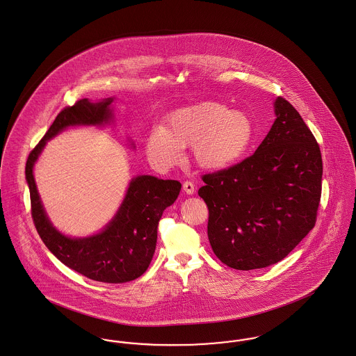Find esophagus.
<instances>
[{
	"instance_id": "obj_1",
	"label": "esophagus",
	"mask_w": 356,
	"mask_h": 356,
	"mask_svg": "<svg viewBox=\"0 0 356 356\" xmlns=\"http://www.w3.org/2000/svg\"><path fill=\"white\" fill-rule=\"evenodd\" d=\"M183 190H184L186 193L192 195V193L195 192V184H193L192 181H188V180H187V181H184V183H183Z\"/></svg>"
}]
</instances>
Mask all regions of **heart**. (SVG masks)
Here are the masks:
<instances>
[{
	"label": "heart",
	"instance_id": "obj_1",
	"mask_svg": "<svg viewBox=\"0 0 356 356\" xmlns=\"http://www.w3.org/2000/svg\"><path fill=\"white\" fill-rule=\"evenodd\" d=\"M254 123L244 111L217 102H202L173 111L165 127L146 138L149 157L160 165L179 161L181 147L191 146L192 160L207 170L236 164L254 139Z\"/></svg>",
	"mask_w": 356,
	"mask_h": 356
}]
</instances>
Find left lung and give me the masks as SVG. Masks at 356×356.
Instances as JSON below:
<instances>
[{
	"instance_id": "obj_1",
	"label": "left lung",
	"mask_w": 356,
	"mask_h": 356,
	"mask_svg": "<svg viewBox=\"0 0 356 356\" xmlns=\"http://www.w3.org/2000/svg\"><path fill=\"white\" fill-rule=\"evenodd\" d=\"M274 124L238 164L202 176L207 234L230 268H264L284 259L314 227L321 199L320 146L286 99L275 100Z\"/></svg>"
}]
</instances>
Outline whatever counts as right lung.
Listing matches in <instances>:
<instances>
[{"instance_id":"1","label":"right lung","mask_w":356,"mask_h":356,"mask_svg":"<svg viewBox=\"0 0 356 356\" xmlns=\"http://www.w3.org/2000/svg\"><path fill=\"white\" fill-rule=\"evenodd\" d=\"M111 103L112 99L100 103L82 99L60 111L44 137L31 150L26 179L35 227L55 257L92 280L123 283L137 279L147 270L156 250L159 222L165 209L177 199L181 184L177 180L138 176L130 183L118 214L102 233L88 238H70L60 234L46 217L32 173L38 156L50 138L67 126L108 122Z\"/></svg>"}]
</instances>
